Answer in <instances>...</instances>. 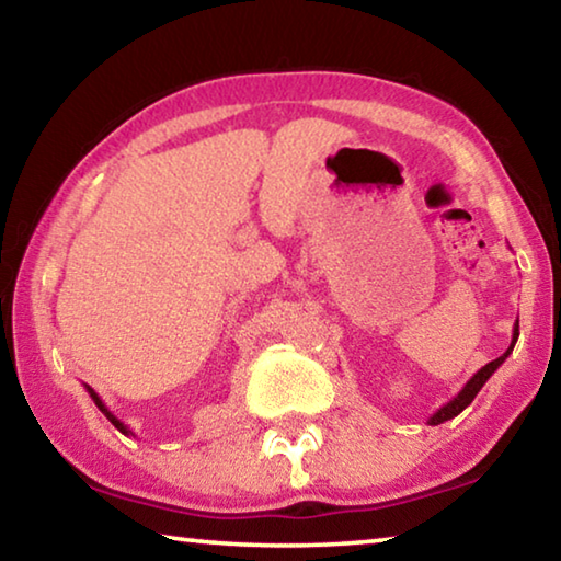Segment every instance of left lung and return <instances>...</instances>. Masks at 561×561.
Listing matches in <instances>:
<instances>
[{
  "label": "left lung",
  "instance_id": "1",
  "mask_svg": "<svg viewBox=\"0 0 561 561\" xmlns=\"http://www.w3.org/2000/svg\"><path fill=\"white\" fill-rule=\"evenodd\" d=\"M517 340H519V319L517 322H514V329H512V344H510V350H506L502 357H496L494 362H489V364H484L482 369L477 371V375L467 381L465 387L459 389V394L457 397H451L447 404H442L437 412H434L430 420H426V424H432V426H437V424H442V422H447V420H455V416L459 414V412H465V409L474 402V397L479 394V389H482L484 385H486V379L494 375L496 369L502 367L504 364V359L510 357L512 354V350H514V344H517Z\"/></svg>",
  "mask_w": 561,
  "mask_h": 561
}]
</instances>
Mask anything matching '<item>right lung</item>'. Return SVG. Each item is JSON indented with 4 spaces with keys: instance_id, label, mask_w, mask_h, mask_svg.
Wrapping results in <instances>:
<instances>
[{
    "instance_id": "obj_1",
    "label": "right lung",
    "mask_w": 561,
    "mask_h": 561,
    "mask_svg": "<svg viewBox=\"0 0 561 561\" xmlns=\"http://www.w3.org/2000/svg\"><path fill=\"white\" fill-rule=\"evenodd\" d=\"M87 392H89V397H92V402H94V404H96V407H100V412H102V414H104V416H106V420H110V422H112V424H114V426H117V430H119V432H122V434H127V437H135V432H131V430H129V426H127V424H124V422H122V420H117V416H114V414H112V412H110V409H106V404H104V402H102V399H100V394H96V392H94V389H92V387H87Z\"/></svg>"
}]
</instances>
